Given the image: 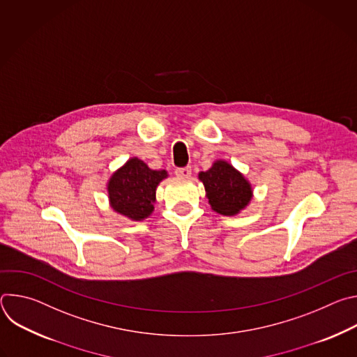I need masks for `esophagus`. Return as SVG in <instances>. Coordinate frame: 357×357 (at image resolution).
Returning <instances> with one entry per match:
<instances>
[{
    "instance_id": "esophagus-1",
    "label": "esophagus",
    "mask_w": 357,
    "mask_h": 357,
    "mask_svg": "<svg viewBox=\"0 0 357 357\" xmlns=\"http://www.w3.org/2000/svg\"><path fill=\"white\" fill-rule=\"evenodd\" d=\"M175 174H176V176L188 178V176H190L192 169H190V167H182V168H176V169H175Z\"/></svg>"
}]
</instances>
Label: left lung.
I'll list each match as a JSON object with an SVG mask.
<instances>
[{"instance_id": "1", "label": "left lung", "mask_w": 357, "mask_h": 357, "mask_svg": "<svg viewBox=\"0 0 357 357\" xmlns=\"http://www.w3.org/2000/svg\"><path fill=\"white\" fill-rule=\"evenodd\" d=\"M199 179L205 185L212 209L220 215L238 213L251 199L250 183L225 161H216L209 171L200 172Z\"/></svg>"}]
</instances>
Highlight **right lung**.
<instances>
[{"label": "right lung", "instance_id": "add662e5", "mask_svg": "<svg viewBox=\"0 0 357 357\" xmlns=\"http://www.w3.org/2000/svg\"><path fill=\"white\" fill-rule=\"evenodd\" d=\"M164 178L167 171H152L138 158L130 160L109 182L113 209L132 220L148 218L154 211L157 186Z\"/></svg>", "mask_w": 357, "mask_h": 357}]
</instances>
